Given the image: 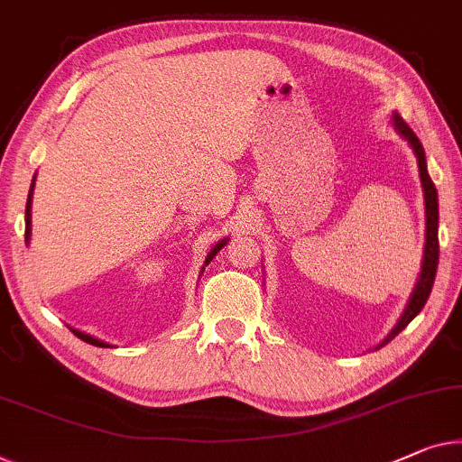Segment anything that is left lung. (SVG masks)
Returning <instances> with one entry per match:
<instances>
[{
  "mask_svg": "<svg viewBox=\"0 0 462 462\" xmlns=\"http://www.w3.org/2000/svg\"><path fill=\"white\" fill-rule=\"evenodd\" d=\"M392 123L396 126V131L402 135L406 142L411 143V148L414 152V156H417V162H419V177H420V185H423V193H425V247H423V264H420V273H419V279H417V285H414V290L409 298V304H406L404 312L400 314L398 323L393 325V329L387 333V337L381 342L377 347L385 346L387 342H392L393 337L398 336L400 331L404 329L406 325L411 323V320L417 317V314L423 310V306L427 302V298H430L431 293V287H433V281H436V271H438V256H439V242H438V191H436V185H433L430 172H427V162H425V150L423 145H420L419 137L414 135V131L411 129L409 125L404 123L400 115H393L392 116Z\"/></svg>",
  "mask_w": 462,
  "mask_h": 462,
  "instance_id": "obj_1",
  "label": "left lung"
}]
</instances>
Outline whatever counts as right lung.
<instances>
[{
    "instance_id": "right-lung-1",
    "label": "right lung",
    "mask_w": 462,
    "mask_h": 462,
    "mask_svg": "<svg viewBox=\"0 0 462 462\" xmlns=\"http://www.w3.org/2000/svg\"><path fill=\"white\" fill-rule=\"evenodd\" d=\"M32 181H35V179H32ZM32 187H35V183H31L29 199H26V217H24V223H26V242H29V239H31V204H32ZM225 244H226V239H223V242H218L215 247H212L208 256H206V263H204V266H202V273H204V269H206V266H208L210 260L217 256L218 250H220V247H223ZM70 331L75 333V336H77L79 339H83V342H87V344H91V346H97V347H110V344H106V342H102V339H97V337L89 336V333H83V331H79V329H75V327H70Z\"/></svg>"
}]
</instances>
